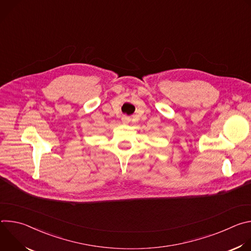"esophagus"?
Wrapping results in <instances>:
<instances>
[{
    "mask_svg": "<svg viewBox=\"0 0 251 251\" xmlns=\"http://www.w3.org/2000/svg\"><path fill=\"white\" fill-rule=\"evenodd\" d=\"M121 120H122V122H123L124 124H127V123H129L130 118H129V117H127V116H122Z\"/></svg>",
    "mask_w": 251,
    "mask_h": 251,
    "instance_id": "34e87169",
    "label": "esophagus"
}]
</instances>
